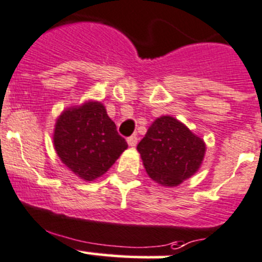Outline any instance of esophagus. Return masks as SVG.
I'll return each instance as SVG.
<instances>
[{
    "mask_svg": "<svg viewBox=\"0 0 262 262\" xmlns=\"http://www.w3.org/2000/svg\"><path fill=\"white\" fill-rule=\"evenodd\" d=\"M127 143H128L129 147H135L136 144H138V136H136V135L129 136V138L127 139Z\"/></svg>",
    "mask_w": 262,
    "mask_h": 262,
    "instance_id": "34e87169",
    "label": "esophagus"
}]
</instances>
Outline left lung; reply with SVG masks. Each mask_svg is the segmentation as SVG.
<instances>
[{"label": "left lung", "instance_id": "1", "mask_svg": "<svg viewBox=\"0 0 262 262\" xmlns=\"http://www.w3.org/2000/svg\"><path fill=\"white\" fill-rule=\"evenodd\" d=\"M205 143L170 115L156 119L138 144L148 175L165 187L179 186L200 169Z\"/></svg>", "mask_w": 262, "mask_h": 262}]
</instances>
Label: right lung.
<instances>
[{
    "mask_svg": "<svg viewBox=\"0 0 262 262\" xmlns=\"http://www.w3.org/2000/svg\"><path fill=\"white\" fill-rule=\"evenodd\" d=\"M53 144L62 162L87 182L104 175L128 147L98 101L63 110L56 122Z\"/></svg>",
    "mask_w": 262,
    "mask_h": 262,
    "instance_id": "obj_1",
    "label": "right lung"
}]
</instances>
